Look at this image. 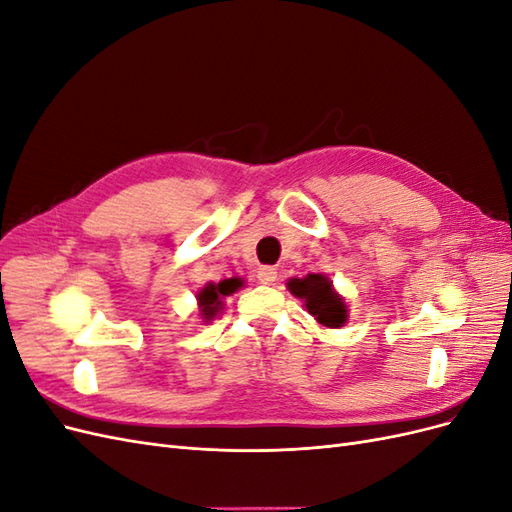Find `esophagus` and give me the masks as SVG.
<instances>
[{
	"instance_id": "1",
	"label": "esophagus",
	"mask_w": 512,
	"mask_h": 512,
	"mask_svg": "<svg viewBox=\"0 0 512 512\" xmlns=\"http://www.w3.org/2000/svg\"><path fill=\"white\" fill-rule=\"evenodd\" d=\"M256 277H258L260 284L271 286V284L277 280V271H275L273 267H260L258 273H256Z\"/></svg>"
}]
</instances>
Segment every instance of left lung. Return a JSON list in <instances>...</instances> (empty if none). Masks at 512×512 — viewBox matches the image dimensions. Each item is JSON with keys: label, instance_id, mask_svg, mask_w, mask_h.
I'll list each match as a JSON object with an SVG mask.
<instances>
[{"label": "left lung", "instance_id": "left-lung-1", "mask_svg": "<svg viewBox=\"0 0 512 512\" xmlns=\"http://www.w3.org/2000/svg\"><path fill=\"white\" fill-rule=\"evenodd\" d=\"M288 290L294 297L303 301V307L312 314L322 327L339 329L348 320V305L344 297H339L333 282L322 273H309L305 277H292L288 280Z\"/></svg>", "mask_w": 512, "mask_h": 512}]
</instances>
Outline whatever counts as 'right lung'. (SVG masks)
I'll return each mask as SVG.
<instances>
[{"mask_svg":"<svg viewBox=\"0 0 512 512\" xmlns=\"http://www.w3.org/2000/svg\"><path fill=\"white\" fill-rule=\"evenodd\" d=\"M241 286H243V280H239V277H230V280H224L220 284L211 282L200 290L196 299H198V309L203 320L209 322L218 316V312L222 309V299L232 292H237Z\"/></svg>","mask_w":512,"mask_h":512,"instance_id":"add662e5","label":"right lung"}]
</instances>
